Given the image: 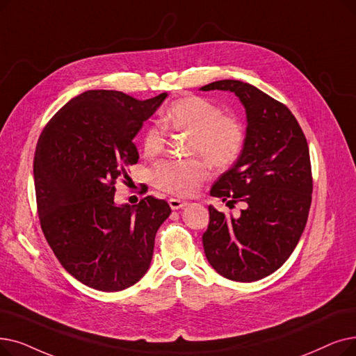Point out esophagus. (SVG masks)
Listing matches in <instances>:
<instances>
[{"label":"esophagus","instance_id":"1","mask_svg":"<svg viewBox=\"0 0 356 356\" xmlns=\"http://www.w3.org/2000/svg\"><path fill=\"white\" fill-rule=\"evenodd\" d=\"M168 205H170V208H172L173 211H177V209H181V208L186 207L188 202H184V200H180V199L172 197V199H168Z\"/></svg>","mask_w":356,"mask_h":356}]
</instances>
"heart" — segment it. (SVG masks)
Returning <instances> with one entry per match:
<instances>
[{
  "mask_svg": "<svg viewBox=\"0 0 356 356\" xmlns=\"http://www.w3.org/2000/svg\"><path fill=\"white\" fill-rule=\"evenodd\" d=\"M165 129L191 135L189 156L205 159L215 168L234 164L244 148L245 132L234 116L222 115L221 109L209 100L188 96L170 104L161 118ZM165 136L157 127L147 128L143 149L147 157H156L164 149ZM209 177V170L202 160L163 161L152 170V181L167 193L189 197L199 192Z\"/></svg>",
  "mask_w": 356,
  "mask_h": 356,
  "instance_id": "heart-1",
  "label": "heart"
}]
</instances>
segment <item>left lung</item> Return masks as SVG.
Wrapping results in <instances>:
<instances>
[{"instance_id":"1","label":"left lung","mask_w":356,"mask_h":356,"mask_svg":"<svg viewBox=\"0 0 356 356\" xmlns=\"http://www.w3.org/2000/svg\"><path fill=\"white\" fill-rule=\"evenodd\" d=\"M200 90L234 92L247 116L240 157L211 188L244 209L234 218L208 207L205 256L227 280L259 281L285 264L305 228L313 193L308 144L288 107L254 86L221 80Z\"/></svg>"}]
</instances>
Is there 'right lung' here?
I'll use <instances>...</instances> for the list:
<instances>
[{
	"mask_svg": "<svg viewBox=\"0 0 356 356\" xmlns=\"http://www.w3.org/2000/svg\"><path fill=\"white\" fill-rule=\"evenodd\" d=\"M165 97L88 90L59 109L39 136L33 176L42 231L59 264L90 288L127 289L151 265L157 229L172 209L154 196L116 205L115 183L138 163L132 140Z\"/></svg>",
	"mask_w": 356,
	"mask_h": 356,
	"instance_id": "add662e5",
	"label": "right lung"
}]
</instances>
